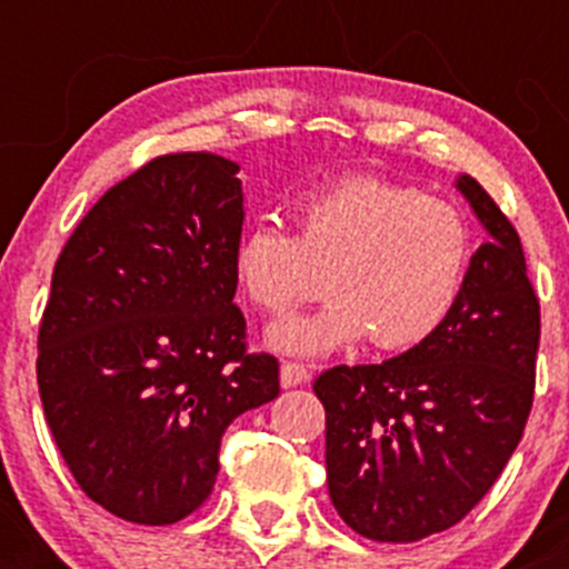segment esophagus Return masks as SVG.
Returning a JSON list of instances; mask_svg holds the SVG:
<instances>
[{
    "label": "esophagus",
    "mask_w": 569,
    "mask_h": 569,
    "mask_svg": "<svg viewBox=\"0 0 569 569\" xmlns=\"http://www.w3.org/2000/svg\"><path fill=\"white\" fill-rule=\"evenodd\" d=\"M311 380L306 366L300 363H283L280 366V386L283 388H297V386H306Z\"/></svg>",
    "instance_id": "1"
}]
</instances>
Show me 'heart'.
I'll return each instance as SVG.
<instances>
[{"label": "heart", "mask_w": 569, "mask_h": 569, "mask_svg": "<svg viewBox=\"0 0 569 569\" xmlns=\"http://www.w3.org/2000/svg\"><path fill=\"white\" fill-rule=\"evenodd\" d=\"M289 231L244 228L231 252L237 289L256 311H291L317 291L327 306L278 321L274 352L319 358L371 338L380 352H410L438 336L460 302L473 237L455 203L386 178L352 176L289 203Z\"/></svg>", "instance_id": "1"}]
</instances>
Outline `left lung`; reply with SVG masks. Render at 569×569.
I'll return each mask as SVG.
<instances>
[{
	"mask_svg": "<svg viewBox=\"0 0 569 569\" xmlns=\"http://www.w3.org/2000/svg\"><path fill=\"white\" fill-rule=\"evenodd\" d=\"M487 231L438 336L377 366L313 382L327 412V490L375 542L451 529L485 498L523 438L533 401L539 302L523 244L470 176L455 181Z\"/></svg>",
	"mask_w": 569,
	"mask_h": 569,
	"instance_id": "1",
	"label": "left lung"
}]
</instances>
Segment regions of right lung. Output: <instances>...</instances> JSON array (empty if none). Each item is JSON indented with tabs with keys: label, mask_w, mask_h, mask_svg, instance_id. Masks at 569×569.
<instances>
[{
	"label": "right lung",
	"mask_w": 569,
	"mask_h": 569,
	"mask_svg": "<svg viewBox=\"0 0 569 569\" xmlns=\"http://www.w3.org/2000/svg\"><path fill=\"white\" fill-rule=\"evenodd\" d=\"M239 164L170 153L114 183L51 274L38 391L77 485L129 523L170 526L214 490L231 421L280 393L244 352L231 252Z\"/></svg>",
	"instance_id": "1"
}]
</instances>
